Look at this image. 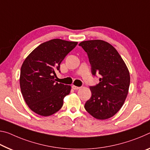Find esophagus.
<instances>
[{"label": "esophagus", "instance_id": "obj_1", "mask_svg": "<svg viewBox=\"0 0 150 150\" xmlns=\"http://www.w3.org/2000/svg\"><path fill=\"white\" fill-rule=\"evenodd\" d=\"M72 88H73V89H75V90H77V89H79L81 87H77V86H75V85H72Z\"/></svg>", "mask_w": 150, "mask_h": 150}]
</instances>
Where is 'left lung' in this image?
Wrapping results in <instances>:
<instances>
[{
    "mask_svg": "<svg viewBox=\"0 0 150 150\" xmlns=\"http://www.w3.org/2000/svg\"><path fill=\"white\" fill-rule=\"evenodd\" d=\"M79 45L87 53L92 74L101 76L99 83L90 87L91 97L85 108L97 120H107L124 103L130 83L129 70L117 50L108 42L90 40Z\"/></svg>",
    "mask_w": 150,
    "mask_h": 150,
    "instance_id": "8db88e82",
    "label": "left lung"
}]
</instances>
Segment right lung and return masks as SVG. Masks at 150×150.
Wrapping results in <instances>:
<instances>
[{
    "mask_svg": "<svg viewBox=\"0 0 150 150\" xmlns=\"http://www.w3.org/2000/svg\"><path fill=\"white\" fill-rule=\"evenodd\" d=\"M77 42L54 39L39 45L27 57L21 66L20 87L23 98L35 113L50 116L57 112L69 94L70 85L59 83L55 71Z\"/></svg>",
    "mask_w": 150,
    "mask_h": 150,
    "instance_id": "obj_1",
    "label": "right lung"
}]
</instances>
